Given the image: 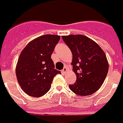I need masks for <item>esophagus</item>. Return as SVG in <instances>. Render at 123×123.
<instances>
[{"instance_id":"34e87169","label":"esophagus","mask_w":123,"mask_h":123,"mask_svg":"<svg viewBox=\"0 0 123 123\" xmlns=\"http://www.w3.org/2000/svg\"><path fill=\"white\" fill-rule=\"evenodd\" d=\"M67 68L66 67H64L63 68V69H62V74H64H64H66V72H67Z\"/></svg>"}]
</instances>
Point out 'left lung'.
<instances>
[{"mask_svg":"<svg viewBox=\"0 0 123 123\" xmlns=\"http://www.w3.org/2000/svg\"><path fill=\"white\" fill-rule=\"evenodd\" d=\"M62 38L72 52L71 64L77 76V80L69 85V89L77 95L92 94L101 87L109 71L105 52L86 36H62Z\"/></svg>","mask_w":123,"mask_h":123,"instance_id":"obj_1","label":"left lung"}]
</instances>
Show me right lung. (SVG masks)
I'll return each mask as SVG.
<instances>
[{
    "label": "right lung",
    "mask_w": 123,
    "mask_h": 123,
    "mask_svg": "<svg viewBox=\"0 0 123 123\" xmlns=\"http://www.w3.org/2000/svg\"><path fill=\"white\" fill-rule=\"evenodd\" d=\"M60 36L45 34L33 39L20 54L16 67L18 84L30 96L40 97L50 90L53 79L61 71L51 59Z\"/></svg>",
    "instance_id": "obj_1"
}]
</instances>
